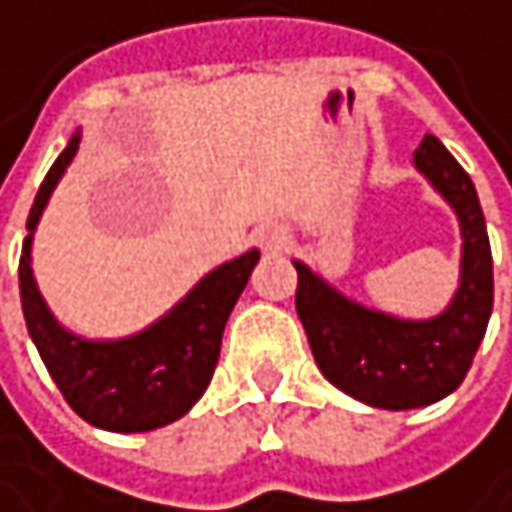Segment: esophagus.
<instances>
[{"instance_id": "1", "label": "esophagus", "mask_w": 512, "mask_h": 512, "mask_svg": "<svg viewBox=\"0 0 512 512\" xmlns=\"http://www.w3.org/2000/svg\"><path fill=\"white\" fill-rule=\"evenodd\" d=\"M257 243H260V249H263V252L278 255V252H284V249H287L290 237H287V231H284V228L269 225V228H263V231L257 234Z\"/></svg>"}]
</instances>
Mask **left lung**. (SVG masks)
I'll use <instances>...</instances> for the list:
<instances>
[{"label": "left lung", "mask_w": 512, "mask_h": 512, "mask_svg": "<svg viewBox=\"0 0 512 512\" xmlns=\"http://www.w3.org/2000/svg\"><path fill=\"white\" fill-rule=\"evenodd\" d=\"M412 165L460 222V284L442 314L409 320L367 308L293 260L296 314L320 373L344 394L391 412L430 406L457 391L492 314V252L471 177L436 136L421 139Z\"/></svg>", "instance_id": "left-lung-1"}]
</instances>
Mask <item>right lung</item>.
I'll return each mask as SVG.
<instances>
[{"instance_id": "add662e5", "label": "right lung", "mask_w": 512, "mask_h": 512, "mask_svg": "<svg viewBox=\"0 0 512 512\" xmlns=\"http://www.w3.org/2000/svg\"><path fill=\"white\" fill-rule=\"evenodd\" d=\"M79 133L52 162L32 213L20 255V299L26 329L70 409L112 433H148L183 418L207 391L225 323L260 260L249 249L210 269L159 320L127 338H82L50 311L32 269V243L58 180L79 151Z\"/></svg>"}]
</instances>
